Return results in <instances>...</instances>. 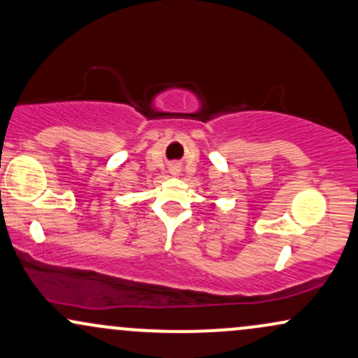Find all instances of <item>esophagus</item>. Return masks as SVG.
<instances>
[{
    "label": "esophagus",
    "instance_id": "1",
    "mask_svg": "<svg viewBox=\"0 0 358 358\" xmlns=\"http://www.w3.org/2000/svg\"><path fill=\"white\" fill-rule=\"evenodd\" d=\"M170 171H171V173H173V175L178 173V171H180V165H178V163H173V165L170 166Z\"/></svg>",
    "mask_w": 358,
    "mask_h": 358
}]
</instances>
